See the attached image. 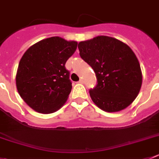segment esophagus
I'll list each match as a JSON object with an SVG mask.
<instances>
[{"label": "esophagus", "mask_w": 159, "mask_h": 159, "mask_svg": "<svg viewBox=\"0 0 159 159\" xmlns=\"http://www.w3.org/2000/svg\"><path fill=\"white\" fill-rule=\"evenodd\" d=\"M79 84H84V80H83L82 79H80V80H79Z\"/></svg>", "instance_id": "34e87169"}]
</instances>
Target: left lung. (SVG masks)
I'll list each match as a JSON object with an SVG mask.
<instances>
[{
  "label": "left lung",
  "mask_w": 159,
  "mask_h": 159,
  "mask_svg": "<svg viewBox=\"0 0 159 159\" xmlns=\"http://www.w3.org/2000/svg\"><path fill=\"white\" fill-rule=\"evenodd\" d=\"M80 55L95 72L97 85L90 90L94 104L109 113L124 110L136 99L142 85L139 61L125 43L98 36L78 44Z\"/></svg>",
  "instance_id": "left-lung-1"
}]
</instances>
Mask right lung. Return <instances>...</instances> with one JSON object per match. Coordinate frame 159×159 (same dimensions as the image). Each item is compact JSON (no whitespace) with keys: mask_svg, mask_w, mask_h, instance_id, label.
<instances>
[{"mask_svg":"<svg viewBox=\"0 0 159 159\" xmlns=\"http://www.w3.org/2000/svg\"><path fill=\"white\" fill-rule=\"evenodd\" d=\"M77 44L55 36L35 43L24 53L16 82L20 97L30 108L52 113L65 104L72 91L65 63L75 53Z\"/></svg>","mask_w":159,"mask_h":159,"instance_id":"1","label":"right lung"}]
</instances>
